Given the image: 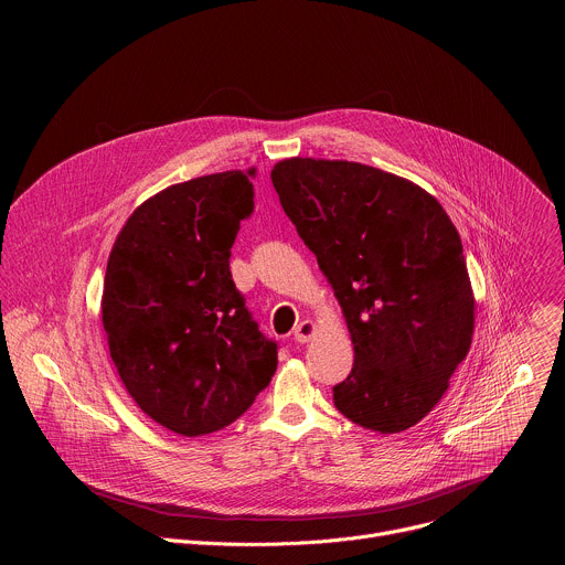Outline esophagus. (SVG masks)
<instances>
[{
  "label": "esophagus",
  "instance_id": "esophagus-1",
  "mask_svg": "<svg viewBox=\"0 0 565 565\" xmlns=\"http://www.w3.org/2000/svg\"><path fill=\"white\" fill-rule=\"evenodd\" d=\"M312 335H315V324H312L310 319H303V321H299L297 329H295V333H292L295 342H299V344H306V342H310V340H312Z\"/></svg>",
  "mask_w": 565,
  "mask_h": 565
}]
</instances>
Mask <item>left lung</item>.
Returning a JSON list of instances; mask_svg holds the SVG:
<instances>
[{
	"label": "left lung",
	"instance_id": "left-lung-1",
	"mask_svg": "<svg viewBox=\"0 0 565 565\" xmlns=\"http://www.w3.org/2000/svg\"><path fill=\"white\" fill-rule=\"evenodd\" d=\"M270 179L347 317L355 362L333 386L338 412L380 434L414 427L473 335L451 218L412 181L349 160L286 158Z\"/></svg>",
	"mask_w": 565,
	"mask_h": 565
}]
</instances>
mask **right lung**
Masks as SVG:
<instances>
[{
  "label": "right lung",
  "instance_id": "obj_1",
  "mask_svg": "<svg viewBox=\"0 0 565 565\" xmlns=\"http://www.w3.org/2000/svg\"><path fill=\"white\" fill-rule=\"evenodd\" d=\"M250 172L172 185L127 218L109 255L103 327L136 405L181 436L244 416L270 384L268 340L232 281L230 248L255 210Z\"/></svg>",
  "mask_w": 565,
  "mask_h": 565
}]
</instances>
